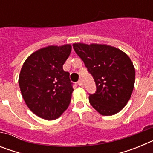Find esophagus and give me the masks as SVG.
<instances>
[{"mask_svg":"<svg viewBox=\"0 0 153 153\" xmlns=\"http://www.w3.org/2000/svg\"><path fill=\"white\" fill-rule=\"evenodd\" d=\"M78 85H79V86H83V80H82V79H79V81H78Z\"/></svg>","mask_w":153,"mask_h":153,"instance_id":"esophagus-1","label":"esophagus"}]
</instances>
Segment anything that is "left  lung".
Wrapping results in <instances>:
<instances>
[{
	"label": "left lung",
	"instance_id": "left-lung-1",
	"mask_svg": "<svg viewBox=\"0 0 153 153\" xmlns=\"http://www.w3.org/2000/svg\"><path fill=\"white\" fill-rule=\"evenodd\" d=\"M75 52L92 74L97 86L90 94L91 106L102 116H112L122 110L132 95L135 67L126 53L106 44L75 43Z\"/></svg>",
	"mask_w": 153,
	"mask_h": 153
}]
</instances>
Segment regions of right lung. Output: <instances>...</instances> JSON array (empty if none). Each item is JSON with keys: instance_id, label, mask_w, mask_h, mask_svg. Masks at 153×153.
<instances>
[{"instance_id": "add662e5", "label": "right lung", "mask_w": 153, "mask_h": 153, "mask_svg": "<svg viewBox=\"0 0 153 153\" xmlns=\"http://www.w3.org/2000/svg\"><path fill=\"white\" fill-rule=\"evenodd\" d=\"M71 49L69 44L43 47L31 53L21 67L18 83L22 97L40 118L56 120L68 108L74 89L63 65Z\"/></svg>"}]
</instances>
